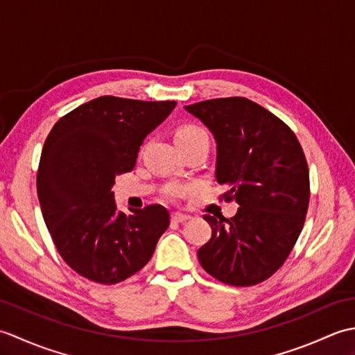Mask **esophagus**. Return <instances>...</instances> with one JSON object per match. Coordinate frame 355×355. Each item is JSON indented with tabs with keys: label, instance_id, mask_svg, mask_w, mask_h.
I'll list each match as a JSON object with an SVG mask.
<instances>
[{
	"label": "esophagus",
	"instance_id": "esophagus-1",
	"mask_svg": "<svg viewBox=\"0 0 355 355\" xmlns=\"http://www.w3.org/2000/svg\"><path fill=\"white\" fill-rule=\"evenodd\" d=\"M171 218H172V221H175V223H184V221H187L189 220V215H184V214H178V212H173L172 215H171Z\"/></svg>",
	"mask_w": 355,
	"mask_h": 355
}]
</instances>
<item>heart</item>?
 <instances>
[{
	"label": "heart",
	"instance_id": "1",
	"mask_svg": "<svg viewBox=\"0 0 355 355\" xmlns=\"http://www.w3.org/2000/svg\"><path fill=\"white\" fill-rule=\"evenodd\" d=\"M206 134L205 130H201L200 126H195V125H184L180 128V130H177L175 132V140L177 139H191V137H197V135H202ZM183 187L180 186H172L168 189V195L171 198H177L180 197V195L183 193Z\"/></svg>",
	"mask_w": 355,
	"mask_h": 355
}]
</instances>
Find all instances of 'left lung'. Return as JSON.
Returning a JSON list of instances; mask_svg holds the SVG:
<instances>
[{
    "label": "left lung",
    "instance_id": "left-lung-1",
    "mask_svg": "<svg viewBox=\"0 0 355 355\" xmlns=\"http://www.w3.org/2000/svg\"><path fill=\"white\" fill-rule=\"evenodd\" d=\"M184 110L214 134L215 178L239 206L230 220L202 216L212 238L198 248L201 267L235 286L266 281L288 258L304 227L310 201L304 150L281 119L245 97Z\"/></svg>",
    "mask_w": 355,
    "mask_h": 355
}]
</instances>
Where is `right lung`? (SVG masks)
I'll return each mask as SVG.
<instances>
[{
  "label": "right lung",
  "instance_id": "1",
  "mask_svg": "<svg viewBox=\"0 0 355 355\" xmlns=\"http://www.w3.org/2000/svg\"><path fill=\"white\" fill-rule=\"evenodd\" d=\"M175 105L101 96L59 119L44 143L36 175L44 221L62 259L89 281L111 285L137 273L168 229L169 212L158 205L119 210L112 186Z\"/></svg>",
  "mask_w": 355,
  "mask_h": 355
}]
</instances>
